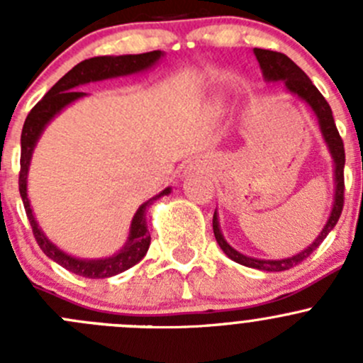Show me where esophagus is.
<instances>
[{"instance_id": "esophagus-1", "label": "esophagus", "mask_w": 363, "mask_h": 363, "mask_svg": "<svg viewBox=\"0 0 363 363\" xmlns=\"http://www.w3.org/2000/svg\"><path fill=\"white\" fill-rule=\"evenodd\" d=\"M188 170H199V164H195V163H191L188 167Z\"/></svg>"}]
</instances>
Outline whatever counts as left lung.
Segmentation results:
<instances>
[{"label": "left lung", "instance_id": "1", "mask_svg": "<svg viewBox=\"0 0 363 363\" xmlns=\"http://www.w3.org/2000/svg\"><path fill=\"white\" fill-rule=\"evenodd\" d=\"M258 60L259 68H262L263 77H265L267 82H276V80H283L286 89L291 94L298 96L300 100L306 101L311 108H313L314 116H316L318 124H320L321 135H323L325 142H327V147L330 151L332 160H334V181H335V196L334 203H332V212L328 216L327 225L323 226L320 235L316 237L313 244L309 247H306L303 251L296 252L291 258H283V259H259V258H251V256L242 255L237 250H233L228 242L223 237L221 230H219V219L218 212H214V218H212V228H214V237L218 240L219 247L225 252L228 258H232L233 262L240 263L244 267H250V269H258L265 270V272H283V270L291 269V267L298 265L300 262L311 256V252L316 250L321 242L325 240V237L332 232L335 225H337L340 212H342L344 205V144L342 138H340L337 126H335L334 116H332L330 105L327 104V100L323 98V94L318 91V87L311 82L309 77L302 72L294 61L290 60L284 54L276 52V50H265V49H255L252 50Z\"/></svg>", "mask_w": 363, "mask_h": 363}]
</instances>
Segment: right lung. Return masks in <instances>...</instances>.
<instances>
[{
	"label": "right lung",
	"instance_id": "obj_1",
	"mask_svg": "<svg viewBox=\"0 0 363 363\" xmlns=\"http://www.w3.org/2000/svg\"><path fill=\"white\" fill-rule=\"evenodd\" d=\"M163 57L161 50H152V52L145 54H126V56H100L91 57V60L82 61L77 67H73L65 77H61L56 84L49 89V93L31 108L28 113L23 126V135H21V172H19V191L21 199H23L26 216L29 219V225L33 228V235H35L36 242H38L40 250L45 252L50 259L60 263L61 267L69 270V272L77 274V276L89 277V279H104V277H112L117 274L124 272L135 263L140 262L145 256L151 244V235L147 230V221H145V212L147 207L155 200L161 196L168 195L172 188L163 189L160 195L152 196L145 203L138 207L135 212L133 219H131L130 235H128L126 244L119 252L113 256L101 259H80L75 256L68 255V252L61 251L56 244L50 242L42 232V228L36 223L33 208L29 205L28 199V170L29 163H31L33 151L38 142L40 135L43 133L47 124L54 119L65 107L73 104L79 98L86 96V93H80L77 87L84 86V84L96 82V80L113 79V77H124L131 75V73L145 72L156 65Z\"/></svg>",
	"mask_w": 363,
	"mask_h": 363
}]
</instances>
